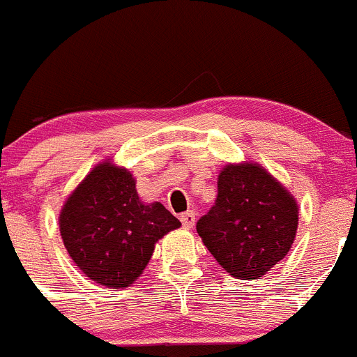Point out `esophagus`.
I'll return each mask as SVG.
<instances>
[{
  "label": "esophagus",
  "mask_w": 357,
  "mask_h": 357,
  "mask_svg": "<svg viewBox=\"0 0 357 357\" xmlns=\"http://www.w3.org/2000/svg\"><path fill=\"white\" fill-rule=\"evenodd\" d=\"M181 224L185 229H192L195 225V211H186L181 215Z\"/></svg>",
  "instance_id": "esophagus-1"
}]
</instances>
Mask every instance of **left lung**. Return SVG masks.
<instances>
[{
	"mask_svg": "<svg viewBox=\"0 0 357 357\" xmlns=\"http://www.w3.org/2000/svg\"><path fill=\"white\" fill-rule=\"evenodd\" d=\"M298 202L254 162L227 163L218 195L197 222L206 248L231 276L257 280L289 254L298 232Z\"/></svg>",
	"mask_w": 357,
	"mask_h": 357,
	"instance_id": "left-lung-1",
	"label": "left lung"
}]
</instances>
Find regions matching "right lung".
I'll return each instance as SVG.
<instances>
[{
	"instance_id": "add662e5",
	"label": "right lung",
	"mask_w": 357,
	"mask_h": 357,
	"mask_svg": "<svg viewBox=\"0 0 357 357\" xmlns=\"http://www.w3.org/2000/svg\"><path fill=\"white\" fill-rule=\"evenodd\" d=\"M179 225L160 202H142L132 172L111 160L96 163L59 211V232L72 261L109 289L130 287L156 241Z\"/></svg>"
}]
</instances>
